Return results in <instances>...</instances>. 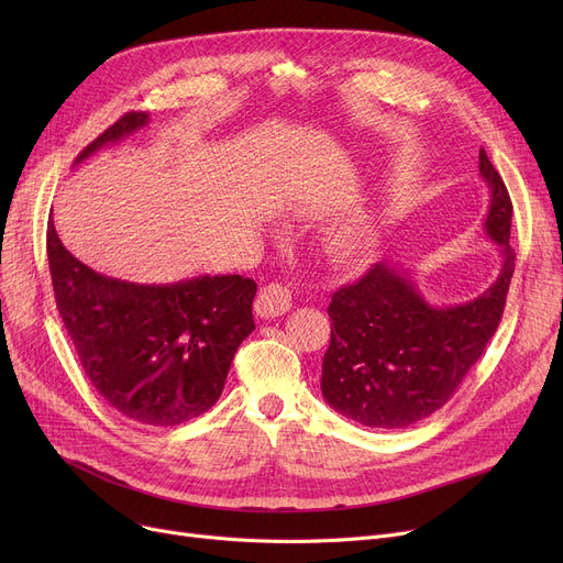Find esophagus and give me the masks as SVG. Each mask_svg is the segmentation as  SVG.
Listing matches in <instances>:
<instances>
[{"mask_svg": "<svg viewBox=\"0 0 563 563\" xmlns=\"http://www.w3.org/2000/svg\"><path fill=\"white\" fill-rule=\"evenodd\" d=\"M291 308V291L283 283H272L262 287L260 297L255 299V312L264 319L280 317Z\"/></svg>", "mask_w": 563, "mask_h": 563, "instance_id": "obj_1", "label": "esophagus"}]
</instances>
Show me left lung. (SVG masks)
Wrapping results in <instances>:
<instances>
[{
    "instance_id": "left-lung-1",
    "label": "left lung",
    "mask_w": 563,
    "mask_h": 563,
    "mask_svg": "<svg viewBox=\"0 0 563 563\" xmlns=\"http://www.w3.org/2000/svg\"><path fill=\"white\" fill-rule=\"evenodd\" d=\"M479 170L490 189L486 232L501 249L497 280L463 306H429L412 280L376 262L329 306L331 344L321 393L344 418L374 429H404L445 406L495 335L514 276V205L486 151Z\"/></svg>"
}]
</instances>
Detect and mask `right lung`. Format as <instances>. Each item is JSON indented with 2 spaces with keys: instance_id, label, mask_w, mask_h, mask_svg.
I'll return each mask as SVG.
<instances>
[{
  "instance_id": "right-lung-1",
  "label": "right lung",
  "mask_w": 563,
  "mask_h": 563,
  "mask_svg": "<svg viewBox=\"0 0 563 563\" xmlns=\"http://www.w3.org/2000/svg\"><path fill=\"white\" fill-rule=\"evenodd\" d=\"M145 123V111L121 115L75 164ZM47 260L58 314L107 404L147 427H177L217 404L236 349L255 329V280L236 274L168 285L107 278L62 244L54 221Z\"/></svg>"
}]
</instances>
